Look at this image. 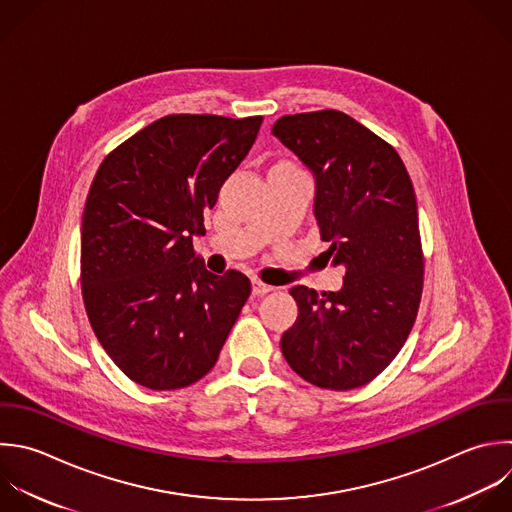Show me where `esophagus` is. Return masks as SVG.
I'll use <instances>...</instances> for the list:
<instances>
[{
    "instance_id": "1",
    "label": "esophagus",
    "mask_w": 512,
    "mask_h": 512,
    "mask_svg": "<svg viewBox=\"0 0 512 512\" xmlns=\"http://www.w3.org/2000/svg\"><path fill=\"white\" fill-rule=\"evenodd\" d=\"M274 288L270 286V284H264V282H260V280H252V292L256 294V296H264V294H268V292H272Z\"/></svg>"
}]
</instances>
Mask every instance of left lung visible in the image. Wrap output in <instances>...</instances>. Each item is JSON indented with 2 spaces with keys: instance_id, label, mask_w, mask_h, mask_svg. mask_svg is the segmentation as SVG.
Returning <instances> with one entry per match:
<instances>
[{
  "instance_id": "1",
  "label": "left lung",
  "mask_w": 512,
  "mask_h": 512,
  "mask_svg": "<svg viewBox=\"0 0 512 512\" xmlns=\"http://www.w3.org/2000/svg\"><path fill=\"white\" fill-rule=\"evenodd\" d=\"M272 134L312 172L326 260L346 270L336 292L290 290L300 314L282 334V354L314 386H364L400 352L420 304L410 176L392 146L338 110L282 116Z\"/></svg>"
}]
</instances>
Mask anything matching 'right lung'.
<instances>
[{
  "instance_id": "right-lung-1",
  "label": "right lung",
  "mask_w": 512,
  "mask_h": 512,
  "mask_svg": "<svg viewBox=\"0 0 512 512\" xmlns=\"http://www.w3.org/2000/svg\"><path fill=\"white\" fill-rule=\"evenodd\" d=\"M262 116L172 114L100 166L82 218V294L116 366L150 390L200 380L250 296V280L216 276L194 252L204 212L250 152Z\"/></svg>"
}]
</instances>
